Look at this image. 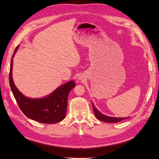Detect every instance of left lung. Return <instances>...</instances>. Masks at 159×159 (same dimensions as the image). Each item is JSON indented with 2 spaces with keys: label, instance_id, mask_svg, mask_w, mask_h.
I'll return each instance as SVG.
<instances>
[{
  "label": "left lung",
  "instance_id": "obj_1",
  "mask_svg": "<svg viewBox=\"0 0 159 159\" xmlns=\"http://www.w3.org/2000/svg\"><path fill=\"white\" fill-rule=\"evenodd\" d=\"M92 107H93V112H94V114H95L96 117L99 120L104 121V122L117 123V122H119V121H122L123 120H126V119H127V118L129 117H109V116H104V115L99 112V111L96 109V107L93 105V103H92Z\"/></svg>",
  "mask_w": 159,
  "mask_h": 159
}]
</instances>
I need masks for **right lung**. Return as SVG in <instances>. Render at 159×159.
<instances>
[{
    "label": "right lung",
    "instance_id": "right-lung-1",
    "mask_svg": "<svg viewBox=\"0 0 159 159\" xmlns=\"http://www.w3.org/2000/svg\"><path fill=\"white\" fill-rule=\"evenodd\" d=\"M18 46L11 57L9 71V85L12 93L22 113L30 119L43 124H56L62 121L66 116L67 107V96L71 89L76 86L74 80H70L59 87L50 95L39 99L25 96L17 89L12 79L13 57L18 48Z\"/></svg>",
    "mask_w": 159,
    "mask_h": 159
}]
</instances>
